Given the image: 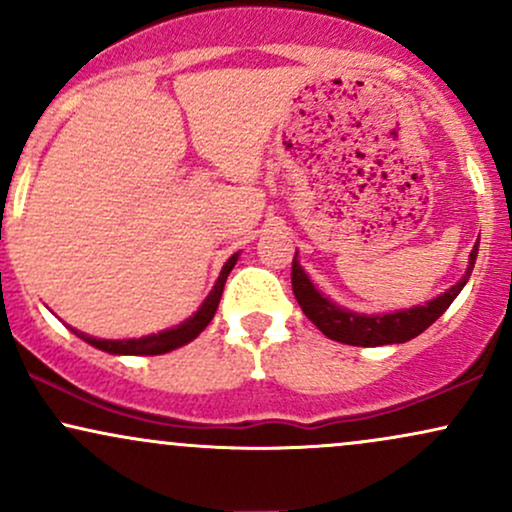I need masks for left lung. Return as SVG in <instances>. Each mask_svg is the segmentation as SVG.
Returning a JSON list of instances; mask_svg holds the SVG:
<instances>
[{"label": "left lung", "mask_w": 512, "mask_h": 512, "mask_svg": "<svg viewBox=\"0 0 512 512\" xmlns=\"http://www.w3.org/2000/svg\"><path fill=\"white\" fill-rule=\"evenodd\" d=\"M479 243L474 245L472 255H469L467 272L455 286H450L448 291L440 293L438 298L428 301L424 305H414V308L397 310V313L387 315H358L351 310L339 308L332 301H327L320 291L315 289L313 281L308 279V274L303 272L301 264H298L296 255H293L291 264V284H293V296H296L298 305L303 308L305 317L320 330L325 337L334 339V342L351 344V346H383V344H404L409 339L419 337L421 332L428 330L433 322L438 320L445 310L450 308V303L455 301L457 293L462 291V286L467 284L469 274L474 269V260H477Z\"/></svg>", "instance_id": "1"}]
</instances>
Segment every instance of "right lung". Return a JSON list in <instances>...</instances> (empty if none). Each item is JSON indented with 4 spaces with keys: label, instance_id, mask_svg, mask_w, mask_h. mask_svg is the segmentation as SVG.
I'll return each mask as SVG.
<instances>
[{
    "label": "right lung",
    "instance_id": "add662e5",
    "mask_svg": "<svg viewBox=\"0 0 512 512\" xmlns=\"http://www.w3.org/2000/svg\"><path fill=\"white\" fill-rule=\"evenodd\" d=\"M233 264H236V255H233L231 260L226 262V267H223L219 281H216L214 291L209 293L207 301L202 303V308H199L197 313L190 317V320H185L182 325L173 327V330L149 334V337H142V339H96V337H86V334H81V332H76V334H81V337H84L88 344L96 346V349H101V351H108V354L158 356V354H166V351L178 349V346L192 342V339H195L197 334L202 332L204 327H207L211 322V317H214L216 308H219L223 284H226L228 274H231V269H233Z\"/></svg>",
    "mask_w": 512,
    "mask_h": 512
}]
</instances>
